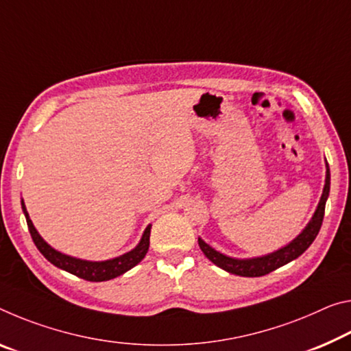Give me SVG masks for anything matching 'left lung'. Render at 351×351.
Returning a JSON list of instances; mask_svg holds the SVG:
<instances>
[{"label":"left lung","instance_id":"obj_1","mask_svg":"<svg viewBox=\"0 0 351 351\" xmlns=\"http://www.w3.org/2000/svg\"><path fill=\"white\" fill-rule=\"evenodd\" d=\"M330 167H328L326 162V176H325V186H324V192H322L320 202L317 204V209L313 215V219L308 221V225L303 228V231L293 239L292 242H289L287 245L281 247L276 252H271L269 254L264 256H258V258H231V256H226L223 253L217 252L215 248H213L209 243H206L202 237H198V245L202 248V252L204 253L206 258H208L210 263H214L217 267L226 270L228 274L232 275H239V276H248V278H254V276H264L270 271H274L280 267L286 265L291 261L297 259L300 254H303L306 250L309 248L311 243L314 242V239L317 237L320 231L322 221H324V215H325V204L328 195H330Z\"/></svg>","mask_w":351,"mask_h":351}]
</instances>
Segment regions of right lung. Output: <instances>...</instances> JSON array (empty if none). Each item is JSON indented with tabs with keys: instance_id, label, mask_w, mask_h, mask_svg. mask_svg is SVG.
Here are the masks:
<instances>
[{
	"instance_id": "right-lung-1",
	"label": "right lung",
	"mask_w": 351,
	"mask_h": 351,
	"mask_svg": "<svg viewBox=\"0 0 351 351\" xmlns=\"http://www.w3.org/2000/svg\"><path fill=\"white\" fill-rule=\"evenodd\" d=\"M21 209H23V214L26 217V223L27 228H29L31 237L34 241L36 247L38 248L45 258L51 263L53 265L58 267V269H62L65 271H69L71 275H76L77 278H82L86 281H109L114 280V278L123 275L125 271L131 270L132 267H136L141 261L145 258V254L148 252L149 247V232H152V225H148L143 231L141 242L131 250L121 256H117V258L108 259V261H86V259H80V258H73V256L64 254L54 250L49 243L43 241V237L38 234V231L36 230L34 223L29 219V214H27L25 202L21 199Z\"/></svg>"
}]
</instances>
